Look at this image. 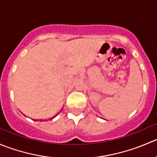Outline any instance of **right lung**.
Masks as SVG:
<instances>
[{"label":"right lung","mask_w":157,"mask_h":157,"mask_svg":"<svg viewBox=\"0 0 157 157\" xmlns=\"http://www.w3.org/2000/svg\"><path fill=\"white\" fill-rule=\"evenodd\" d=\"M59 112H60V111H59ZM59 113H57V114H56V115L55 116H53V117H51V118L50 119H53L54 118V117H56V116L57 115H58V114H59ZM36 121V120H35ZM40 121H42V120H40Z\"/></svg>","instance_id":"add662e5"}]
</instances>
